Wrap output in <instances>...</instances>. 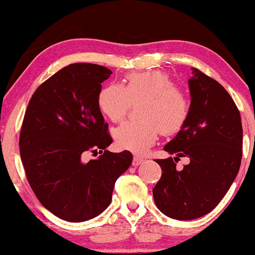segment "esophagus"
<instances>
[{"instance_id":"esophagus-1","label":"esophagus","mask_w":255,"mask_h":255,"mask_svg":"<svg viewBox=\"0 0 255 255\" xmlns=\"http://www.w3.org/2000/svg\"><path fill=\"white\" fill-rule=\"evenodd\" d=\"M142 162H144V159L140 158V156H139V155H134L133 161H132V165H133V166H139V165H141Z\"/></svg>"}]
</instances>
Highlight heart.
<instances>
[{
	"label": "heart",
	"instance_id": "1",
	"mask_svg": "<svg viewBox=\"0 0 255 255\" xmlns=\"http://www.w3.org/2000/svg\"><path fill=\"white\" fill-rule=\"evenodd\" d=\"M139 101H142L139 108L142 121L125 122L113 131L116 145L125 151L146 152L156 141L160 130L165 134L176 133L189 116L186 95L162 71L132 73L124 79L123 86H104L97 96V106L108 120L118 122L130 104Z\"/></svg>",
	"mask_w": 255,
	"mask_h": 255
}]
</instances>
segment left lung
I'll use <instances>...</instances> for the list:
<instances>
[{"label": "left lung", "instance_id": "8db88e82", "mask_svg": "<svg viewBox=\"0 0 255 255\" xmlns=\"http://www.w3.org/2000/svg\"><path fill=\"white\" fill-rule=\"evenodd\" d=\"M191 74L189 116L163 147L176 156L156 160L163 173L153 188L159 210L179 221L200 218L214 210L242 162L243 127L236 103L216 80L197 68H191ZM181 156L191 162L179 171L175 161Z\"/></svg>", "mask_w": 255, "mask_h": 255}]
</instances>
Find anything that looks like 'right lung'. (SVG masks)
<instances>
[{
  "instance_id": "add662e5",
  "label": "right lung",
  "mask_w": 255,
  "mask_h": 255,
  "mask_svg": "<svg viewBox=\"0 0 255 255\" xmlns=\"http://www.w3.org/2000/svg\"><path fill=\"white\" fill-rule=\"evenodd\" d=\"M113 72L95 64H71L38 87L19 135L27 181L41 204L72 223L89 221L109 207L116 180L132 163L131 152L107 149L113 139L97 106ZM103 153L88 163L87 150Z\"/></svg>"
}]
</instances>
